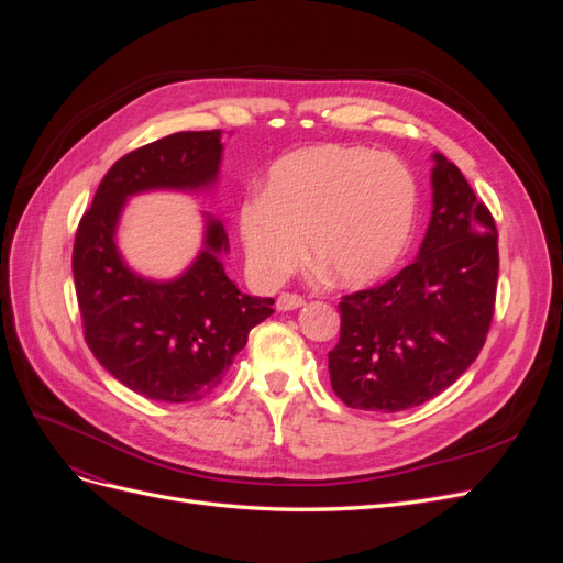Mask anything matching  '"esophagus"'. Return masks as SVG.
Segmentation results:
<instances>
[{"instance_id": "1", "label": "esophagus", "mask_w": 563, "mask_h": 563, "mask_svg": "<svg viewBox=\"0 0 563 563\" xmlns=\"http://www.w3.org/2000/svg\"><path fill=\"white\" fill-rule=\"evenodd\" d=\"M305 305V298L302 296H296V294H282L277 298V310L279 312H291V310H298Z\"/></svg>"}]
</instances>
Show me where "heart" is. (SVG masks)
Here are the masks:
<instances>
[{
    "mask_svg": "<svg viewBox=\"0 0 563 563\" xmlns=\"http://www.w3.org/2000/svg\"><path fill=\"white\" fill-rule=\"evenodd\" d=\"M418 183L401 159L356 145H312L269 166L263 195L236 213L251 275L282 284L308 244L338 286L385 277L413 240Z\"/></svg>",
    "mask_w": 563,
    "mask_h": 563,
    "instance_id": "1",
    "label": "heart"
}]
</instances>
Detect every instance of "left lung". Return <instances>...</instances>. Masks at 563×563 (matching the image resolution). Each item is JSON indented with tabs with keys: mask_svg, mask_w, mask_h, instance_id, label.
I'll return each mask as SVG.
<instances>
[{
	"mask_svg": "<svg viewBox=\"0 0 563 563\" xmlns=\"http://www.w3.org/2000/svg\"><path fill=\"white\" fill-rule=\"evenodd\" d=\"M432 162V213L413 263L338 305L331 385L362 411L430 401L486 343L498 286L496 223L453 162L439 152Z\"/></svg>",
	"mask_w": 563,
	"mask_h": 563,
	"instance_id": "1",
	"label": "left lung"
}]
</instances>
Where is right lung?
Segmentation results:
<instances>
[{
    "label": "right lung",
    "mask_w": 563,
    "mask_h": 563,
    "mask_svg": "<svg viewBox=\"0 0 563 563\" xmlns=\"http://www.w3.org/2000/svg\"><path fill=\"white\" fill-rule=\"evenodd\" d=\"M223 131H180L129 152L100 180L73 251L84 335L108 373L139 395L187 404L223 380L249 331L275 298L240 291L225 272L223 220L201 213V246L172 279L135 272L119 251V223L131 197L211 195L223 162Z\"/></svg>",
    "instance_id": "add662e5"
}]
</instances>
